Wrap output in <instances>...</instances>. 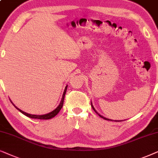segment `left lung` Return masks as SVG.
<instances>
[{"label":"left lung","instance_id":"8db88e82","mask_svg":"<svg viewBox=\"0 0 158 158\" xmlns=\"http://www.w3.org/2000/svg\"><path fill=\"white\" fill-rule=\"evenodd\" d=\"M91 106H92V109H93V110H94V112H95L96 113H98V112H97V111L95 110V109H94V107L93 106H92V103H91ZM99 115H100V116L101 117V118H103V119H105V120H108V121H109V119H108V118H105V117H103V116H102V115H100V114H98ZM110 121H112V120H110Z\"/></svg>","mask_w":158,"mask_h":158}]
</instances>
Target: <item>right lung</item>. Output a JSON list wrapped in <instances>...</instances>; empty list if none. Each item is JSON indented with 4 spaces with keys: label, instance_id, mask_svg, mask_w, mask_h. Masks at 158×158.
<instances>
[{
    "label": "right lung",
    "instance_id": "add662e5",
    "mask_svg": "<svg viewBox=\"0 0 158 158\" xmlns=\"http://www.w3.org/2000/svg\"><path fill=\"white\" fill-rule=\"evenodd\" d=\"M66 89H67V86L65 88V90H64V94H63V97H62V100H61V102H60V103L59 106H58L57 108L55 109L54 110H52V112H50L49 113H48V114H45V115H31V114H29V113H27L24 112V111H22V110H20V109H19L17 107H16L14 105V106L15 107L16 109H18L20 111L21 113H23V114L26 115L27 117H29L31 118H37V119H43V120H48V119H50L52 118H53L56 116V115L58 114V113H59V111L60 110V109L62 108L63 107V105H64V98H65V94H66Z\"/></svg>",
    "mask_w": 158,
    "mask_h": 158
}]
</instances>
